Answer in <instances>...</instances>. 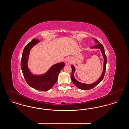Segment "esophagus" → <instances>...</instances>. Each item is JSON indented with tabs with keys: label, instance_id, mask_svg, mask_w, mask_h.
<instances>
[{
	"label": "esophagus",
	"instance_id": "1",
	"mask_svg": "<svg viewBox=\"0 0 129 129\" xmlns=\"http://www.w3.org/2000/svg\"><path fill=\"white\" fill-rule=\"evenodd\" d=\"M73 63V59L71 58H69L66 59L65 61V64L66 65H70Z\"/></svg>",
	"mask_w": 129,
	"mask_h": 129
}]
</instances>
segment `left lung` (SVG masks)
I'll return each instance as SVG.
<instances>
[{
  "label": "left lung",
  "instance_id": "1",
  "mask_svg": "<svg viewBox=\"0 0 129 129\" xmlns=\"http://www.w3.org/2000/svg\"><path fill=\"white\" fill-rule=\"evenodd\" d=\"M92 38L94 39V41L95 42L97 43L98 44L94 46V47H91V49H94V48H96V49H99L101 51L103 55V57L104 59V68H103V71L102 72L101 76L99 78L97 81L95 82H94L92 84H84L82 83L81 82H78L77 81L76 78L74 77V72L75 71V68L73 65L71 66V68H72V73L71 75V79L72 82L77 87H78L79 89H82V90H89L93 88L95 86H97L98 84H99L100 82H101L102 80L104 77V76L105 74V72H106V62H107V59H106V53L105 52V50L103 46L102 45L101 43H100L96 39L92 37Z\"/></svg>",
  "mask_w": 129,
  "mask_h": 129
}]
</instances>
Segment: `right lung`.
Returning a JSON list of instances; mask_svg holds the SVG:
<instances>
[{
  "label": "right lung",
  "mask_w": 129,
  "mask_h": 129,
  "mask_svg": "<svg viewBox=\"0 0 129 129\" xmlns=\"http://www.w3.org/2000/svg\"><path fill=\"white\" fill-rule=\"evenodd\" d=\"M40 41L33 39L24 47L21 61L23 77L28 84L36 90L46 91L50 90L57 81L60 71L64 67V62L52 65L45 73L41 75L33 74L28 67V60L31 48Z\"/></svg>",
  "instance_id": "right-lung-1"
}]
</instances>
